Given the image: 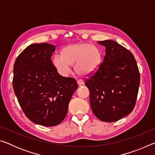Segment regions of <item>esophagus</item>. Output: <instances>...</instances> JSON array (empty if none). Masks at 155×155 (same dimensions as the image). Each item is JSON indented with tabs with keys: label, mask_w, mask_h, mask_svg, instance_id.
Masks as SVG:
<instances>
[{
	"label": "esophagus",
	"mask_w": 155,
	"mask_h": 155,
	"mask_svg": "<svg viewBox=\"0 0 155 155\" xmlns=\"http://www.w3.org/2000/svg\"><path fill=\"white\" fill-rule=\"evenodd\" d=\"M77 83H78V85H83V81H81V80H78V81H77Z\"/></svg>",
	"instance_id": "obj_1"
}]
</instances>
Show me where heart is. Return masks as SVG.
<instances>
[{
  "instance_id": "b5f03b06",
  "label": "heart",
  "mask_w": 155,
  "mask_h": 155,
  "mask_svg": "<svg viewBox=\"0 0 155 155\" xmlns=\"http://www.w3.org/2000/svg\"><path fill=\"white\" fill-rule=\"evenodd\" d=\"M53 65L60 74L64 77L72 72L71 65L83 77L90 76L98 70L102 63L101 52L98 47L89 43L73 44L62 50L52 59Z\"/></svg>"
}]
</instances>
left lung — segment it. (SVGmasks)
<instances>
[{
  "instance_id": "obj_1",
  "label": "left lung",
  "mask_w": 155,
  "mask_h": 155,
  "mask_svg": "<svg viewBox=\"0 0 155 155\" xmlns=\"http://www.w3.org/2000/svg\"><path fill=\"white\" fill-rule=\"evenodd\" d=\"M98 43L105 46V55L98 70L85 84L90 90L94 114L103 122H115L134 109L140 71L133 54L124 46L112 40Z\"/></svg>"
}]
</instances>
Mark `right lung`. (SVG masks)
Listing matches in <instances>:
<instances>
[{"label": "right lung", "instance_id": "obj_1", "mask_svg": "<svg viewBox=\"0 0 155 155\" xmlns=\"http://www.w3.org/2000/svg\"><path fill=\"white\" fill-rule=\"evenodd\" d=\"M55 46L46 43L27 47L14 65L13 87L31 122L44 127L59 124L78 85L74 78L60 75L51 61Z\"/></svg>", "mask_w": 155, "mask_h": 155}]
</instances>
